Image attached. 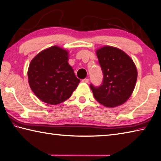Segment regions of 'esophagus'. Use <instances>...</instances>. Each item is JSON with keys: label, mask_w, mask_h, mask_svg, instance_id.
Listing matches in <instances>:
<instances>
[{"label": "esophagus", "mask_w": 161, "mask_h": 161, "mask_svg": "<svg viewBox=\"0 0 161 161\" xmlns=\"http://www.w3.org/2000/svg\"><path fill=\"white\" fill-rule=\"evenodd\" d=\"M81 81L84 83H88L89 82V79H84V80H81Z\"/></svg>", "instance_id": "obj_1"}]
</instances>
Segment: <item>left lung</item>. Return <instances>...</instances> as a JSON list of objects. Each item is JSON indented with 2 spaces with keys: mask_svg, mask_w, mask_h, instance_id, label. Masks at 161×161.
<instances>
[{
  "mask_svg": "<svg viewBox=\"0 0 161 161\" xmlns=\"http://www.w3.org/2000/svg\"><path fill=\"white\" fill-rule=\"evenodd\" d=\"M103 74L101 85H90L96 100L107 108L125 103L132 93L137 80V69L126 53L106 46L96 51Z\"/></svg>",
  "mask_w": 161,
  "mask_h": 161,
  "instance_id": "8db88e82",
  "label": "left lung"
}]
</instances>
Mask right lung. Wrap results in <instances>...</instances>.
Masks as SVG:
<instances>
[{"mask_svg":"<svg viewBox=\"0 0 161 161\" xmlns=\"http://www.w3.org/2000/svg\"><path fill=\"white\" fill-rule=\"evenodd\" d=\"M69 52L58 46L39 53L28 68L32 92L44 103L57 105L70 97L80 80L69 65Z\"/></svg>","mask_w":161,"mask_h":161,"instance_id":"1","label":"right lung"}]
</instances>
